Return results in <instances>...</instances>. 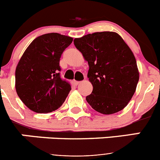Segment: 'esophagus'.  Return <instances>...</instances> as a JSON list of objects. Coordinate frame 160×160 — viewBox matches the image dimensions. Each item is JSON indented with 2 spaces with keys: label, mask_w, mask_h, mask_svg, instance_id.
Instances as JSON below:
<instances>
[{
  "label": "esophagus",
  "mask_w": 160,
  "mask_h": 160,
  "mask_svg": "<svg viewBox=\"0 0 160 160\" xmlns=\"http://www.w3.org/2000/svg\"><path fill=\"white\" fill-rule=\"evenodd\" d=\"M73 83H74V84H75L76 86H77V85H78L79 83H80V82H78V81H75V80H74V81H73Z\"/></svg>",
  "instance_id": "obj_1"
}]
</instances>
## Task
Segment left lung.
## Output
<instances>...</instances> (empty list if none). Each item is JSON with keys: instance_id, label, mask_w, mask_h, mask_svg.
Listing matches in <instances>:
<instances>
[{"instance_id": "left-lung-1", "label": "left lung", "mask_w": 160, "mask_h": 160, "mask_svg": "<svg viewBox=\"0 0 160 160\" xmlns=\"http://www.w3.org/2000/svg\"><path fill=\"white\" fill-rule=\"evenodd\" d=\"M88 62L87 77L93 86L87 102L103 114L122 111L131 101L139 79L135 55L115 32H97L73 40Z\"/></svg>"}]
</instances>
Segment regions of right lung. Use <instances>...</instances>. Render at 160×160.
<instances>
[{"label": "right lung", "instance_id": "1", "mask_svg": "<svg viewBox=\"0 0 160 160\" xmlns=\"http://www.w3.org/2000/svg\"><path fill=\"white\" fill-rule=\"evenodd\" d=\"M73 38L50 32L36 38L18 62L15 88L20 99L36 113L56 111L66 100L70 85L60 78L62 53Z\"/></svg>", "mask_w": 160, "mask_h": 160}]
</instances>
